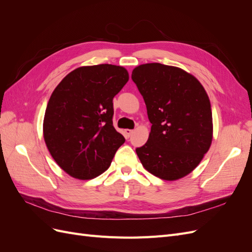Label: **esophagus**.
<instances>
[{"label": "esophagus", "mask_w": 252, "mask_h": 252, "mask_svg": "<svg viewBox=\"0 0 252 252\" xmlns=\"http://www.w3.org/2000/svg\"><path fill=\"white\" fill-rule=\"evenodd\" d=\"M132 132H133V130H131V129H125V131H124L126 138H129V136L132 134Z\"/></svg>", "instance_id": "esophagus-1"}]
</instances>
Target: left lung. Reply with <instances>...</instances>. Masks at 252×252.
<instances>
[{"mask_svg": "<svg viewBox=\"0 0 252 252\" xmlns=\"http://www.w3.org/2000/svg\"><path fill=\"white\" fill-rule=\"evenodd\" d=\"M131 79L152 124L146 144L135 149L156 177L174 181L200 164L212 141L209 97L193 75L159 63L135 67Z\"/></svg>", "mask_w": 252, "mask_h": 252, "instance_id": "8db88e82", "label": "left lung"}]
</instances>
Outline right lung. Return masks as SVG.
Returning <instances> with one entry per match:
<instances>
[{
  "instance_id": "right-lung-1",
  "label": "right lung",
  "mask_w": 252,
  "mask_h": 252,
  "mask_svg": "<svg viewBox=\"0 0 252 252\" xmlns=\"http://www.w3.org/2000/svg\"><path fill=\"white\" fill-rule=\"evenodd\" d=\"M128 79L121 66H85L67 74L53 90L45 111L44 140L57 164L71 177L100 175L124 144L113 127L112 100Z\"/></svg>"
}]
</instances>
